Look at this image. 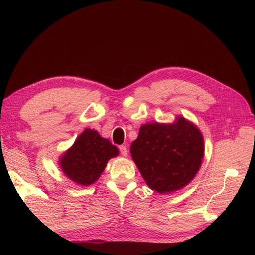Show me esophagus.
Masks as SVG:
<instances>
[{
    "label": "esophagus",
    "mask_w": 255,
    "mask_h": 255,
    "mask_svg": "<svg viewBox=\"0 0 255 255\" xmlns=\"http://www.w3.org/2000/svg\"><path fill=\"white\" fill-rule=\"evenodd\" d=\"M119 150H120V153H121L122 156H127L128 155V149H127L126 145H120L119 146Z\"/></svg>",
    "instance_id": "obj_1"
}]
</instances>
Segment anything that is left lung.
<instances>
[{"instance_id":"obj_1","label":"left lung","mask_w":255,"mask_h":255,"mask_svg":"<svg viewBox=\"0 0 255 255\" xmlns=\"http://www.w3.org/2000/svg\"><path fill=\"white\" fill-rule=\"evenodd\" d=\"M129 153L146 185L159 194H170L197 175L204 157V139L195 123L177 116L172 123L142 125Z\"/></svg>"}]
</instances>
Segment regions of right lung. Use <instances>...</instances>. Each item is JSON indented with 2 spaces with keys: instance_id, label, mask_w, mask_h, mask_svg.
I'll use <instances>...</instances> for the list:
<instances>
[{
  "instance_id": "right-lung-1",
  "label": "right lung",
  "mask_w": 255,
  "mask_h": 255,
  "mask_svg": "<svg viewBox=\"0 0 255 255\" xmlns=\"http://www.w3.org/2000/svg\"><path fill=\"white\" fill-rule=\"evenodd\" d=\"M119 155V150L98 130L85 128L74 143L59 157L64 174L75 184L89 186L101 176L109 160Z\"/></svg>"
}]
</instances>
